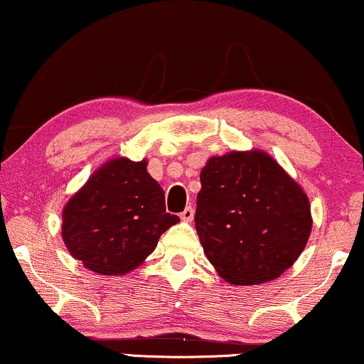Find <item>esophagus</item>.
Here are the masks:
<instances>
[{
  "mask_svg": "<svg viewBox=\"0 0 364 364\" xmlns=\"http://www.w3.org/2000/svg\"><path fill=\"white\" fill-rule=\"evenodd\" d=\"M181 219L182 221H192V219H194V208H192V205H189V208H186L181 213Z\"/></svg>",
  "mask_w": 364,
  "mask_h": 364,
  "instance_id": "esophagus-1",
  "label": "esophagus"
}]
</instances>
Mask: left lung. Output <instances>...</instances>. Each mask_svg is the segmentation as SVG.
I'll list each match as a JSON object with an SVG mask.
<instances>
[{
    "label": "left lung",
    "mask_w": 364,
    "mask_h": 364,
    "mask_svg": "<svg viewBox=\"0 0 364 364\" xmlns=\"http://www.w3.org/2000/svg\"><path fill=\"white\" fill-rule=\"evenodd\" d=\"M194 221L205 257L235 285L280 277L312 228L307 196L263 151H232L205 164Z\"/></svg>",
    "instance_id": "left-lung-1"
}]
</instances>
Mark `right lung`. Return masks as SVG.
<instances>
[{"instance_id":"right-lung-1","label":"right lung","mask_w":364,"mask_h":364,"mask_svg":"<svg viewBox=\"0 0 364 364\" xmlns=\"http://www.w3.org/2000/svg\"><path fill=\"white\" fill-rule=\"evenodd\" d=\"M62 237L74 258L101 275H123L155 250L178 223L167 213L160 183L146 161L116 159L94 172L62 214Z\"/></svg>"}]
</instances>
